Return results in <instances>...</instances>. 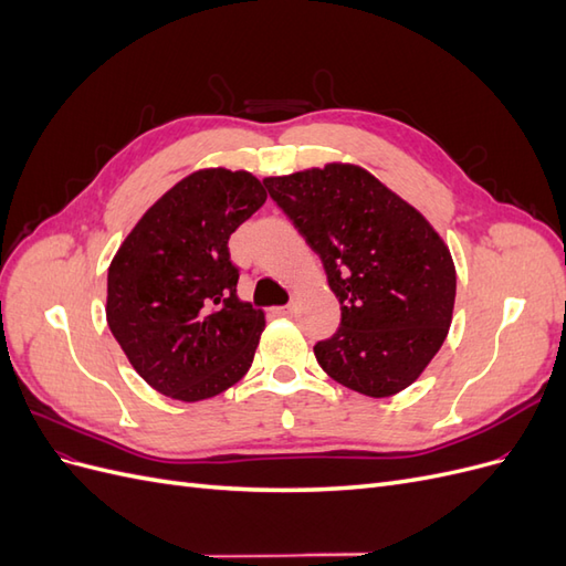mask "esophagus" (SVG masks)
<instances>
[{
	"instance_id": "esophagus-1",
	"label": "esophagus",
	"mask_w": 566,
	"mask_h": 566,
	"mask_svg": "<svg viewBox=\"0 0 566 566\" xmlns=\"http://www.w3.org/2000/svg\"><path fill=\"white\" fill-rule=\"evenodd\" d=\"M293 310H295L293 304H285V306H279L276 314H283V316H287V314H293Z\"/></svg>"
}]
</instances>
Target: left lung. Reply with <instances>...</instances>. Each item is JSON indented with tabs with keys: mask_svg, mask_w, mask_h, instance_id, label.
I'll use <instances>...</instances> for the list:
<instances>
[{
	"mask_svg": "<svg viewBox=\"0 0 566 566\" xmlns=\"http://www.w3.org/2000/svg\"><path fill=\"white\" fill-rule=\"evenodd\" d=\"M264 186L321 256L342 323L314 347L339 385L373 399L413 385L449 335L455 264L413 205L354 163H328Z\"/></svg>",
	"mask_w": 566,
	"mask_h": 566,
	"instance_id": "obj_1",
	"label": "left lung"
}]
</instances>
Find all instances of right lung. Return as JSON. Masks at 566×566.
<instances>
[{
  "mask_svg": "<svg viewBox=\"0 0 566 566\" xmlns=\"http://www.w3.org/2000/svg\"><path fill=\"white\" fill-rule=\"evenodd\" d=\"M264 200L245 169H196L150 205L113 256L108 328L169 399H212L252 366L266 318L235 293L229 238Z\"/></svg>",
  "mask_w": 566,
  "mask_h": 566,
  "instance_id": "right-lung-1",
  "label": "right lung"
}]
</instances>
